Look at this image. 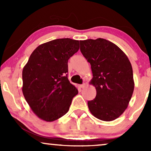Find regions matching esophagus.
Wrapping results in <instances>:
<instances>
[{
    "instance_id": "esophagus-1",
    "label": "esophagus",
    "mask_w": 151,
    "mask_h": 151,
    "mask_svg": "<svg viewBox=\"0 0 151 151\" xmlns=\"http://www.w3.org/2000/svg\"><path fill=\"white\" fill-rule=\"evenodd\" d=\"M79 86H80V88H81V89H84V88L86 86V84H81V85H79Z\"/></svg>"
}]
</instances>
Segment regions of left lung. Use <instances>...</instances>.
<instances>
[{
	"label": "left lung",
	"mask_w": 151,
	"mask_h": 151,
	"mask_svg": "<svg viewBox=\"0 0 151 151\" xmlns=\"http://www.w3.org/2000/svg\"><path fill=\"white\" fill-rule=\"evenodd\" d=\"M81 52L91 65L95 99L88 101L91 114L104 121L116 119L125 111L134 89L132 66L126 55L103 39L79 40Z\"/></svg>",
	"instance_id": "8db88e82"
}]
</instances>
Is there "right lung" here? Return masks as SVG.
Segmentation results:
<instances>
[{
  "mask_svg": "<svg viewBox=\"0 0 151 151\" xmlns=\"http://www.w3.org/2000/svg\"><path fill=\"white\" fill-rule=\"evenodd\" d=\"M79 49V40H54L38 46L23 67L22 93L42 120L51 122L63 116L78 93L67 73L68 60Z\"/></svg>",
  "mask_w": 151,
  "mask_h": 151,
  "instance_id": "1",
  "label": "right lung"
}]
</instances>
